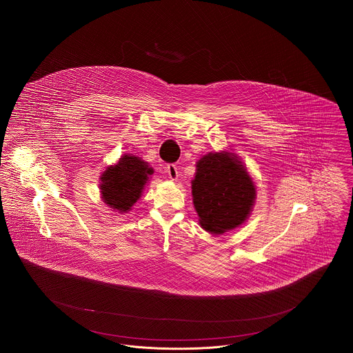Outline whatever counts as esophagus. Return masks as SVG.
Segmentation results:
<instances>
[{"mask_svg": "<svg viewBox=\"0 0 353 353\" xmlns=\"http://www.w3.org/2000/svg\"><path fill=\"white\" fill-rule=\"evenodd\" d=\"M165 170H167L168 176H170L172 181H176V179H178V176H179V171H178V167H176L175 164H167Z\"/></svg>", "mask_w": 353, "mask_h": 353, "instance_id": "1", "label": "esophagus"}]
</instances>
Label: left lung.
I'll use <instances>...</instances> for the list:
<instances>
[{
  "instance_id": "8db88e82",
  "label": "left lung",
  "mask_w": 353,
  "mask_h": 353,
  "mask_svg": "<svg viewBox=\"0 0 353 353\" xmlns=\"http://www.w3.org/2000/svg\"><path fill=\"white\" fill-rule=\"evenodd\" d=\"M192 189L201 227L213 234L241 225L255 199L246 168L227 152L208 153L199 160Z\"/></svg>"
}]
</instances>
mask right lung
<instances>
[{"instance_id":"add662e5","label":"right lung","mask_w":353,"mask_h":353,"mask_svg":"<svg viewBox=\"0 0 353 353\" xmlns=\"http://www.w3.org/2000/svg\"><path fill=\"white\" fill-rule=\"evenodd\" d=\"M152 168L137 156L126 154L101 175V199L110 208L126 212L141 197Z\"/></svg>"}]
</instances>
